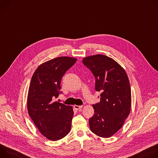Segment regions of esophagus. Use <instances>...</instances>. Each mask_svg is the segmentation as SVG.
<instances>
[{
	"label": "esophagus",
	"mask_w": 158,
	"mask_h": 158,
	"mask_svg": "<svg viewBox=\"0 0 158 158\" xmlns=\"http://www.w3.org/2000/svg\"><path fill=\"white\" fill-rule=\"evenodd\" d=\"M74 109L76 110H78V109H81L83 108V106H77V105H75L73 106Z\"/></svg>",
	"instance_id": "obj_1"
}]
</instances>
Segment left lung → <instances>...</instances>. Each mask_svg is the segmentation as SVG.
Wrapping results in <instances>:
<instances>
[{
  "mask_svg": "<svg viewBox=\"0 0 158 158\" xmlns=\"http://www.w3.org/2000/svg\"><path fill=\"white\" fill-rule=\"evenodd\" d=\"M83 63L95 78V90L100 102L93 105L95 114L89 119L91 131L97 135L112 137L123 126L131 109V90L128 76L117 62L103 55L85 57Z\"/></svg>",
  "mask_w": 158,
  "mask_h": 158,
  "instance_id": "left-lung-1",
  "label": "left lung"
}]
</instances>
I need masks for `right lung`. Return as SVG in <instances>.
Masks as SVG:
<instances>
[{"instance_id": "add662e5", "label": "right lung", "mask_w": 158, "mask_h": 158, "mask_svg": "<svg viewBox=\"0 0 158 158\" xmlns=\"http://www.w3.org/2000/svg\"><path fill=\"white\" fill-rule=\"evenodd\" d=\"M77 58L60 56L41 64L34 72L27 94L29 116L41 134L58 141L70 131L73 107L55 102L61 89V80Z\"/></svg>"}]
</instances>
